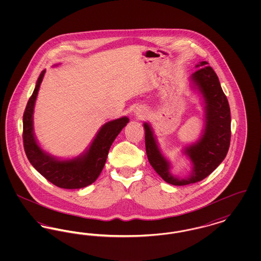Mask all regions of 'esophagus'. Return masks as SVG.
<instances>
[{"mask_svg":"<svg viewBox=\"0 0 261 261\" xmlns=\"http://www.w3.org/2000/svg\"><path fill=\"white\" fill-rule=\"evenodd\" d=\"M138 114H139L140 117H145L146 116V113H144V112H142V111H139Z\"/></svg>","mask_w":261,"mask_h":261,"instance_id":"1","label":"esophagus"}]
</instances>
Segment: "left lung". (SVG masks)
Listing matches in <instances>:
<instances>
[{"mask_svg":"<svg viewBox=\"0 0 261 261\" xmlns=\"http://www.w3.org/2000/svg\"><path fill=\"white\" fill-rule=\"evenodd\" d=\"M197 67L199 68L192 74L191 80L199 88L204 99L206 120L203 135L199 142L185 149L193 163V171L189 177L178 179L172 176L169 163L159 149L149 125L144 124L149 163L165 182L174 186H184L203 180L223 162L230 147L231 114L227 97L208 62H199Z\"/></svg>","mask_w":261,"mask_h":261,"instance_id":"left-lung-1","label":"left lung"}]
</instances>
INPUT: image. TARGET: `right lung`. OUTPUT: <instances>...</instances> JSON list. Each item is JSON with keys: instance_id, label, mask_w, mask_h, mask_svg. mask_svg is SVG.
<instances>
[{"instance_id": "add662e5", "label": "right lung", "mask_w": 261, "mask_h": 261, "mask_svg": "<svg viewBox=\"0 0 261 261\" xmlns=\"http://www.w3.org/2000/svg\"><path fill=\"white\" fill-rule=\"evenodd\" d=\"M45 72L46 70H43L39 76L23 113L22 138L26 156L39 173L59 188L80 189L89 186L99 177L113 141L129 122V118L125 116L103 125L87 152L82 156L68 161H59L50 156L38 146L33 134L34 105Z\"/></svg>"}]
</instances>
